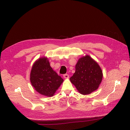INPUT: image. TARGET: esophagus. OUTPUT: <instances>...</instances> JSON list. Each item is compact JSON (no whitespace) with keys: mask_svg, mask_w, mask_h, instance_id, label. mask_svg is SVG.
Instances as JSON below:
<instances>
[{"mask_svg":"<svg viewBox=\"0 0 130 130\" xmlns=\"http://www.w3.org/2000/svg\"><path fill=\"white\" fill-rule=\"evenodd\" d=\"M63 78H65V79H69V75L68 74H66L63 75Z\"/></svg>","mask_w":130,"mask_h":130,"instance_id":"1","label":"esophagus"}]
</instances>
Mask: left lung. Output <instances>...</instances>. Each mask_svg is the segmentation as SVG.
<instances>
[{
    "label": "left lung",
    "instance_id": "8db88e82",
    "mask_svg": "<svg viewBox=\"0 0 130 130\" xmlns=\"http://www.w3.org/2000/svg\"><path fill=\"white\" fill-rule=\"evenodd\" d=\"M103 78V73L98 63L89 55L78 60L75 71L70 78L79 93L89 94L98 89Z\"/></svg>",
    "mask_w": 130,
    "mask_h": 130
}]
</instances>
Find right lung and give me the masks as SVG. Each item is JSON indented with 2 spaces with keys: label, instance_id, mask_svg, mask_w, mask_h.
Masks as SVG:
<instances>
[{
  "label": "right lung",
  "instance_id": "right-lung-1",
  "mask_svg": "<svg viewBox=\"0 0 130 130\" xmlns=\"http://www.w3.org/2000/svg\"><path fill=\"white\" fill-rule=\"evenodd\" d=\"M30 82L38 93L51 97L59 89L63 80L52 69L47 57L44 56L34 62L30 73Z\"/></svg>",
  "mask_w": 130,
  "mask_h": 130
}]
</instances>
